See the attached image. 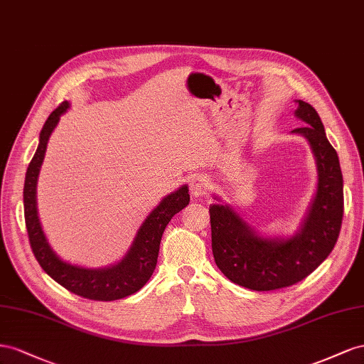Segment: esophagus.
Masks as SVG:
<instances>
[{
    "label": "esophagus",
    "mask_w": 364,
    "mask_h": 364,
    "mask_svg": "<svg viewBox=\"0 0 364 364\" xmlns=\"http://www.w3.org/2000/svg\"><path fill=\"white\" fill-rule=\"evenodd\" d=\"M189 188H191V193L193 196H203V195H205L207 192H209L210 181H209V178H207L205 175H200V173L198 175H193L192 178H191Z\"/></svg>",
    "instance_id": "34e87169"
}]
</instances>
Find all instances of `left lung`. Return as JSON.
<instances>
[{
	"instance_id": "left-lung-1",
	"label": "left lung",
	"mask_w": 364,
	"mask_h": 364,
	"mask_svg": "<svg viewBox=\"0 0 364 364\" xmlns=\"http://www.w3.org/2000/svg\"><path fill=\"white\" fill-rule=\"evenodd\" d=\"M296 103V117L306 124L291 132L308 140L317 164V191L297 233L287 240L264 237L228 204H212L209 209L218 268L233 284L255 291L294 285L313 273L334 248L343 218L338 155L326 139L317 111L304 100Z\"/></svg>"
}]
</instances>
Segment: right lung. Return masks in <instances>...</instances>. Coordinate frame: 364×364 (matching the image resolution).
<instances>
[{"label":"right lung","mask_w":364,"mask_h":364,"mask_svg":"<svg viewBox=\"0 0 364 364\" xmlns=\"http://www.w3.org/2000/svg\"><path fill=\"white\" fill-rule=\"evenodd\" d=\"M70 108L68 102L60 105L50 114L39 134V144L30 161L24 181V218L32 252L41 268L59 285L68 291L90 300L123 299L137 293L151 279L160 250V241L166 225L169 224L175 213L181 212L189 204V188L181 186L178 191L164 196L161 203L148 215L134 237V242L122 261L105 268H85L68 264L53 252L47 242V237L41 227L36 209V184L41 164L44 161L47 143L56 124Z\"/></svg>","instance_id":"right-lung-1"}]
</instances>
